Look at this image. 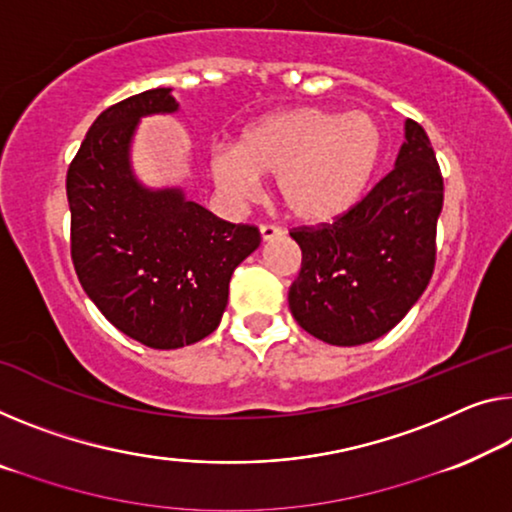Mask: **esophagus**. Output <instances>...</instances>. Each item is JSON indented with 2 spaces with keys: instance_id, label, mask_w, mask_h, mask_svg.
<instances>
[{
  "instance_id": "1",
  "label": "esophagus",
  "mask_w": 512,
  "mask_h": 512,
  "mask_svg": "<svg viewBox=\"0 0 512 512\" xmlns=\"http://www.w3.org/2000/svg\"><path fill=\"white\" fill-rule=\"evenodd\" d=\"M281 235H283V231L277 229V226H272V224H263V226H261V240H263V242L277 240V238H281Z\"/></svg>"
}]
</instances>
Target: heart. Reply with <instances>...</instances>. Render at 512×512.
<instances>
[{
    "mask_svg": "<svg viewBox=\"0 0 512 512\" xmlns=\"http://www.w3.org/2000/svg\"><path fill=\"white\" fill-rule=\"evenodd\" d=\"M382 155V128L368 112L290 107L245 125L233 151H212L208 174L231 203L254 199L256 178H274L290 217L327 224L364 199Z\"/></svg>",
    "mask_w": 512,
    "mask_h": 512,
    "instance_id": "1",
    "label": "heart"
}]
</instances>
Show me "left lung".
<instances>
[{"instance_id": "obj_1", "label": "left lung", "mask_w": 512, "mask_h": 512, "mask_svg": "<svg viewBox=\"0 0 512 512\" xmlns=\"http://www.w3.org/2000/svg\"><path fill=\"white\" fill-rule=\"evenodd\" d=\"M444 180L426 130L405 121L391 174L320 229L290 233L302 270L288 290L297 325L329 345L371 343L398 325L435 270Z\"/></svg>"}]
</instances>
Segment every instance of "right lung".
<instances>
[{"instance_id":"1","label":"right lung","mask_w":512,"mask_h":512,"mask_svg":"<svg viewBox=\"0 0 512 512\" xmlns=\"http://www.w3.org/2000/svg\"><path fill=\"white\" fill-rule=\"evenodd\" d=\"M171 89L105 109L70 162V254L84 293L125 336L176 350L215 332L235 267L261 245L256 226L231 224L180 187H146L130 160L144 116L176 114Z\"/></svg>"}]
</instances>
